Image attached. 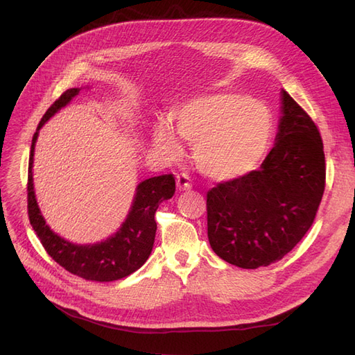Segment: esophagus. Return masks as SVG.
Here are the masks:
<instances>
[{"label":"esophagus","instance_id":"esophagus-1","mask_svg":"<svg viewBox=\"0 0 355 355\" xmlns=\"http://www.w3.org/2000/svg\"><path fill=\"white\" fill-rule=\"evenodd\" d=\"M176 185H178V189L179 191H189L192 188V184H191V179L188 175L185 173H180L176 176Z\"/></svg>","mask_w":355,"mask_h":355}]
</instances>
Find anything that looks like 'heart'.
Masks as SVG:
<instances>
[{
	"instance_id": "heart-1",
	"label": "heart",
	"mask_w": 355,
	"mask_h": 355,
	"mask_svg": "<svg viewBox=\"0 0 355 355\" xmlns=\"http://www.w3.org/2000/svg\"><path fill=\"white\" fill-rule=\"evenodd\" d=\"M274 133L268 106L241 93L216 92L192 98L171 112L170 125H153L158 155L175 159L180 141L192 144V159L213 182H232L250 175L265 158Z\"/></svg>"
}]
</instances>
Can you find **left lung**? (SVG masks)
<instances>
[{"mask_svg":"<svg viewBox=\"0 0 355 355\" xmlns=\"http://www.w3.org/2000/svg\"><path fill=\"white\" fill-rule=\"evenodd\" d=\"M275 145L261 168L207 192V237L231 265L256 270L280 261L313 225L326 185L315 123L282 92Z\"/></svg>","mask_w":355,"mask_h":355,"instance_id":"obj_1","label":"left lung"}]
</instances>
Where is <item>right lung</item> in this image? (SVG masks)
Returning <instances> with one entry per match:
<instances>
[{"label":"right lung","mask_w":355,"mask_h":355,"mask_svg":"<svg viewBox=\"0 0 355 355\" xmlns=\"http://www.w3.org/2000/svg\"><path fill=\"white\" fill-rule=\"evenodd\" d=\"M80 89H69L53 103L37 127L32 137L29 167H28V216L32 228L46 252L73 275L90 282H114L133 274L141 268L153 252L155 240V211L164 200L173 197L176 184L173 175L149 178L136 188V196L125 220L114 235L102 243L73 244L50 230L38 209L32 180V163H34L35 142L38 130L71 99Z\"/></svg>","instance_id":"1"}]
</instances>
